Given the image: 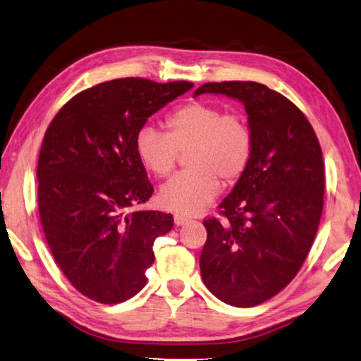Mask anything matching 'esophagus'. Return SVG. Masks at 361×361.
Returning a JSON list of instances; mask_svg holds the SVG:
<instances>
[{
  "label": "esophagus",
  "mask_w": 361,
  "mask_h": 361,
  "mask_svg": "<svg viewBox=\"0 0 361 361\" xmlns=\"http://www.w3.org/2000/svg\"><path fill=\"white\" fill-rule=\"evenodd\" d=\"M173 219H175L176 226H183V224H188V222H189V218H186V216H183V214H175Z\"/></svg>",
  "instance_id": "1"
}]
</instances>
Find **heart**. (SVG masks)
Returning a JSON list of instances; mask_svg holds the SVG:
<instances>
[{
    "instance_id": "obj_1",
    "label": "heart",
    "mask_w": 361,
    "mask_h": 361,
    "mask_svg": "<svg viewBox=\"0 0 361 361\" xmlns=\"http://www.w3.org/2000/svg\"><path fill=\"white\" fill-rule=\"evenodd\" d=\"M167 134L145 126L135 137V154L149 173L167 178L188 153L191 167L175 175L159 192L166 208L197 214L221 191V180L233 185L251 164L254 135L245 116L226 114L214 104L191 101L166 118Z\"/></svg>"
}]
</instances>
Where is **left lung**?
<instances>
[{
    "label": "left lung",
    "mask_w": 361,
    "mask_h": 361,
    "mask_svg": "<svg viewBox=\"0 0 361 361\" xmlns=\"http://www.w3.org/2000/svg\"><path fill=\"white\" fill-rule=\"evenodd\" d=\"M245 104L254 135L246 173L221 202L222 218L203 221V284L238 307L270 300L295 278L324 209L322 149L303 112L267 85L209 82L195 90Z\"/></svg>",
    "instance_id": "1"
}]
</instances>
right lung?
Segmentation results:
<instances>
[{"mask_svg":"<svg viewBox=\"0 0 361 361\" xmlns=\"http://www.w3.org/2000/svg\"><path fill=\"white\" fill-rule=\"evenodd\" d=\"M194 83L115 78L75 94L45 130L37 207L64 276L85 297L116 305L147 284L153 245L173 227L162 212H130L153 194L135 137L154 112Z\"/></svg>","mask_w":361,"mask_h":361,"instance_id":"right-lung-1","label":"right lung"}]
</instances>
